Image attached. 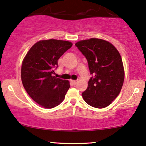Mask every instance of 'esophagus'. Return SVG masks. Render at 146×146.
<instances>
[{
	"mask_svg": "<svg viewBox=\"0 0 146 146\" xmlns=\"http://www.w3.org/2000/svg\"><path fill=\"white\" fill-rule=\"evenodd\" d=\"M71 82L73 83V85H75V84H78V80H72Z\"/></svg>",
	"mask_w": 146,
	"mask_h": 146,
	"instance_id": "1",
	"label": "esophagus"
}]
</instances>
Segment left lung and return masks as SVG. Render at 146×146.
Wrapping results in <instances>:
<instances>
[{"label":"left lung","instance_id":"1","mask_svg":"<svg viewBox=\"0 0 146 146\" xmlns=\"http://www.w3.org/2000/svg\"><path fill=\"white\" fill-rule=\"evenodd\" d=\"M75 46L86 57L92 75L83 99L95 108L108 106L119 94L124 80L119 53L109 42L98 38L79 41Z\"/></svg>","mask_w":146,"mask_h":146}]
</instances>
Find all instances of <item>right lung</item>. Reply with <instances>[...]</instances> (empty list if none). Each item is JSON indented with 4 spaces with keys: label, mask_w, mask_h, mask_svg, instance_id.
I'll return each mask as SVG.
<instances>
[{
    "label": "right lung",
    "mask_w": 146,
    "mask_h": 146,
    "mask_svg": "<svg viewBox=\"0 0 146 146\" xmlns=\"http://www.w3.org/2000/svg\"><path fill=\"white\" fill-rule=\"evenodd\" d=\"M71 42L60 40L38 41L23 61L21 80L27 93L40 106L54 108L64 100L70 88L68 80L54 76L58 60L71 47Z\"/></svg>",
    "instance_id": "obj_1"
}]
</instances>
